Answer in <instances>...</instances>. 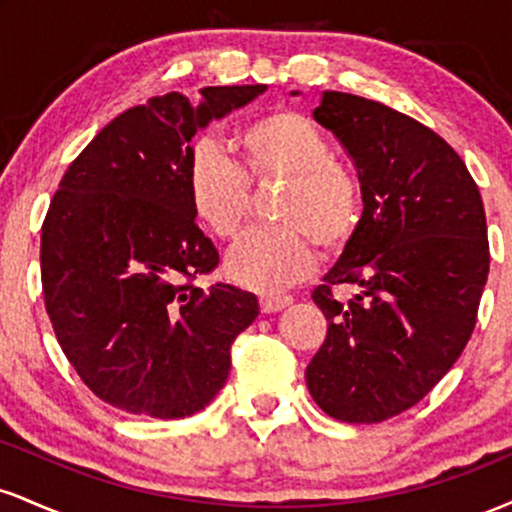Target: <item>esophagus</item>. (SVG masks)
Listing matches in <instances>:
<instances>
[{"label":"esophagus","mask_w":512,"mask_h":512,"mask_svg":"<svg viewBox=\"0 0 512 512\" xmlns=\"http://www.w3.org/2000/svg\"><path fill=\"white\" fill-rule=\"evenodd\" d=\"M293 303L291 296H262L260 298V308L262 313H279V310L289 308V305Z\"/></svg>","instance_id":"esophagus-1"}]
</instances>
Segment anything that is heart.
Listing matches in <instances>:
<instances>
[{
    "label": "heart",
    "mask_w": 512,
    "mask_h": 512,
    "mask_svg": "<svg viewBox=\"0 0 512 512\" xmlns=\"http://www.w3.org/2000/svg\"><path fill=\"white\" fill-rule=\"evenodd\" d=\"M238 166L214 144L199 142L185 166L192 214L219 240H233L250 211V185L286 180L274 207L281 226L250 233L228 255L226 272L250 291L276 293L313 272L315 245L337 252L361 221V182L330 156L322 129L301 113L276 110L236 137Z\"/></svg>",
    "instance_id": "1"
}]
</instances>
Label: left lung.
<instances>
[{
  "mask_svg": "<svg viewBox=\"0 0 512 512\" xmlns=\"http://www.w3.org/2000/svg\"><path fill=\"white\" fill-rule=\"evenodd\" d=\"M313 117L349 151L363 214L313 291L327 337L305 383L337 421L378 424L424 399L472 337L489 276L484 204L462 158L421 122L339 91H322ZM334 285L355 293L337 302Z\"/></svg>",
  "mask_w": 512,
  "mask_h": 512,
  "instance_id": "1",
  "label": "left lung"
}]
</instances>
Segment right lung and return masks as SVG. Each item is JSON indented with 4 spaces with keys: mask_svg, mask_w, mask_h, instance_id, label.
<instances>
[{
    "mask_svg": "<svg viewBox=\"0 0 512 512\" xmlns=\"http://www.w3.org/2000/svg\"><path fill=\"white\" fill-rule=\"evenodd\" d=\"M267 91L204 86L149 98L76 156L40 238L45 308L57 342L103 402L182 419L219 395L255 293L185 284L219 264L185 192L192 137Z\"/></svg>",
    "mask_w": 512,
    "mask_h": 512,
    "instance_id": "1",
    "label": "right lung"
}]
</instances>
